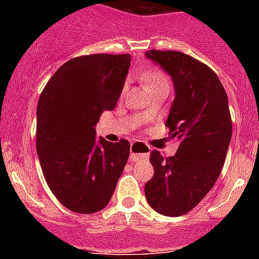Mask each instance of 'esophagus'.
Listing matches in <instances>:
<instances>
[{
  "label": "esophagus",
  "mask_w": 259,
  "mask_h": 259,
  "mask_svg": "<svg viewBox=\"0 0 259 259\" xmlns=\"http://www.w3.org/2000/svg\"><path fill=\"white\" fill-rule=\"evenodd\" d=\"M149 146L145 145L144 143H140V141H136L131 146V161L137 162L140 161V159H146V158L149 157Z\"/></svg>",
  "instance_id": "34e87169"
}]
</instances>
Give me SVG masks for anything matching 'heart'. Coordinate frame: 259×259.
I'll return each instance as SVG.
<instances>
[{"mask_svg":"<svg viewBox=\"0 0 259 259\" xmlns=\"http://www.w3.org/2000/svg\"><path fill=\"white\" fill-rule=\"evenodd\" d=\"M143 81L148 89H152L158 85H163V84H168V79H167L166 75L159 70H155V68H152V70H148L144 72Z\"/></svg>","mask_w":259,"mask_h":259,"instance_id":"1","label":"heart"}]
</instances>
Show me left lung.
<instances>
[{"label": "left lung", "instance_id": "obj_1", "mask_svg": "<svg viewBox=\"0 0 259 259\" xmlns=\"http://www.w3.org/2000/svg\"><path fill=\"white\" fill-rule=\"evenodd\" d=\"M145 56L174 81L166 127L179 141L172 157L150 153L154 175L145 184V197L159 214L179 217L197 206L221 175L232 136L227 93L214 71L188 54L152 49Z\"/></svg>", "mask_w": 259, "mask_h": 259}]
</instances>
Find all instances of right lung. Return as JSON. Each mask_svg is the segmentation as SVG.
<instances>
[{
  "mask_svg": "<svg viewBox=\"0 0 259 259\" xmlns=\"http://www.w3.org/2000/svg\"><path fill=\"white\" fill-rule=\"evenodd\" d=\"M130 54H91L67 61L38 98L36 150L50 191L68 210L106 207L130 155L124 139H96L98 119L115 107Z\"/></svg>",
  "mask_w": 259,
  "mask_h": 259,
  "instance_id": "add662e5",
  "label": "right lung"
}]
</instances>
